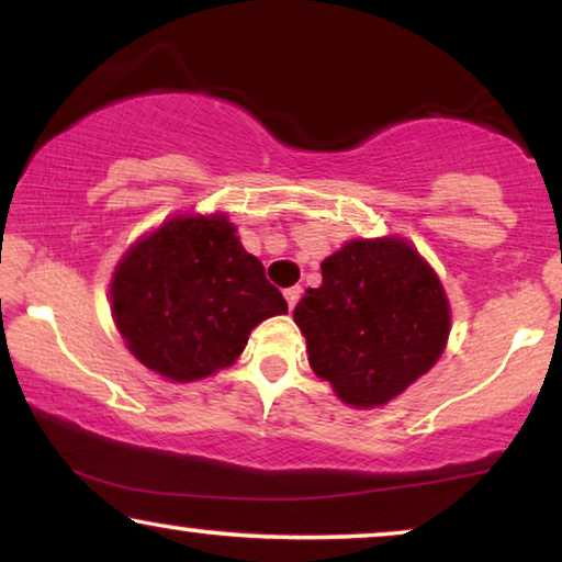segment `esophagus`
I'll return each instance as SVG.
<instances>
[{"label":"esophagus","instance_id":"obj_1","mask_svg":"<svg viewBox=\"0 0 562 562\" xmlns=\"http://www.w3.org/2000/svg\"><path fill=\"white\" fill-rule=\"evenodd\" d=\"M283 296H286L289 310H294L299 299H302V286H291V289H286V291H283Z\"/></svg>","mask_w":562,"mask_h":562}]
</instances>
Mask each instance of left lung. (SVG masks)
<instances>
[{
	"label": "left lung",
	"mask_w": 562,
	"mask_h": 562,
	"mask_svg": "<svg viewBox=\"0 0 562 562\" xmlns=\"http://www.w3.org/2000/svg\"><path fill=\"white\" fill-rule=\"evenodd\" d=\"M312 371L342 404L375 409L445 352L450 302L435 268L404 237L348 240L322 260V286L294 310Z\"/></svg>",
	"instance_id": "1"
}]
</instances>
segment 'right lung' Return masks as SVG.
Returning <instances> with one entry per match:
<instances>
[{
    "instance_id": "right-lung-1",
    "label": "right lung",
    "mask_w": 562,
    "mask_h": 562,
    "mask_svg": "<svg viewBox=\"0 0 562 562\" xmlns=\"http://www.w3.org/2000/svg\"><path fill=\"white\" fill-rule=\"evenodd\" d=\"M227 214H176L143 235L112 273V319L127 350L173 383L233 366L252 327L286 299L243 248Z\"/></svg>"
}]
</instances>
